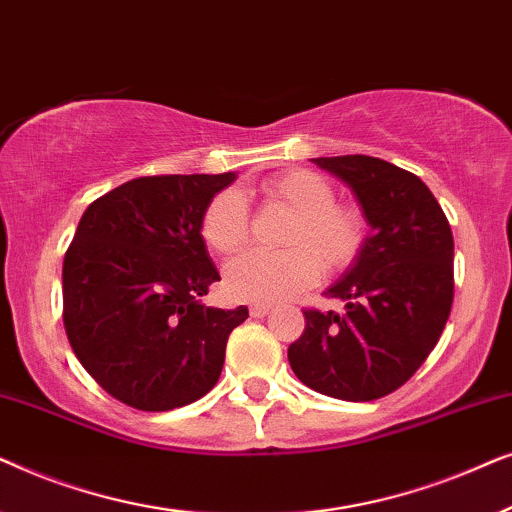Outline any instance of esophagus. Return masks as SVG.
Segmentation results:
<instances>
[{
	"label": "esophagus",
	"instance_id": "34e87169",
	"mask_svg": "<svg viewBox=\"0 0 512 512\" xmlns=\"http://www.w3.org/2000/svg\"><path fill=\"white\" fill-rule=\"evenodd\" d=\"M249 314L254 319H263V317H268V314H270V307L268 305H251Z\"/></svg>",
	"mask_w": 512,
	"mask_h": 512
}]
</instances>
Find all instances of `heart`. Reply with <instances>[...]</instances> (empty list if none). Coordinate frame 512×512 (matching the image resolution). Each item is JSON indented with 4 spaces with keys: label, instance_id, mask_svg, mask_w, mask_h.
Returning a JSON list of instances; mask_svg holds the SVG:
<instances>
[{
    "label": "heart",
    "instance_id": "heart-1",
    "mask_svg": "<svg viewBox=\"0 0 512 512\" xmlns=\"http://www.w3.org/2000/svg\"><path fill=\"white\" fill-rule=\"evenodd\" d=\"M261 195L296 216L286 228L282 254L247 251L228 263L223 286L244 303H282L319 279V270L340 272L359 256L366 223L354 207L335 205L326 179L289 170L265 179ZM202 240L216 254H235L249 237V212L242 193L221 191L209 202L200 226Z\"/></svg>",
    "mask_w": 512,
    "mask_h": 512
}]
</instances>
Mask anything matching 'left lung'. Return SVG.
Wrapping results in <instances>:
<instances>
[{
    "label": "left lung",
    "mask_w": 512,
    "mask_h": 512,
    "mask_svg": "<svg viewBox=\"0 0 512 512\" xmlns=\"http://www.w3.org/2000/svg\"><path fill=\"white\" fill-rule=\"evenodd\" d=\"M359 202L368 235L326 296L345 312L305 310L293 373L340 401H375L415 375L443 333L454 296V240L415 174L373 156L312 158Z\"/></svg>",
    "instance_id": "left-lung-1"
}]
</instances>
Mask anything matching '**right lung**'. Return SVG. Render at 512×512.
I'll return each instance as SVG.
<instances>
[{
    "label": "right lung",
    "mask_w": 512,
    "mask_h": 512,
    "mask_svg": "<svg viewBox=\"0 0 512 512\" xmlns=\"http://www.w3.org/2000/svg\"><path fill=\"white\" fill-rule=\"evenodd\" d=\"M235 172L139 177L83 212L62 265L65 331L88 375L118 401L163 412L219 382L226 342L249 317L202 305L219 270L202 216Z\"/></svg>",
    "instance_id": "1"
}]
</instances>
